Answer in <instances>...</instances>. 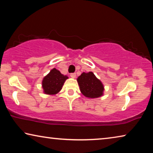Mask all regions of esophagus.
Listing matches in <instances>:
<instances>
[{
    "mask_svg": "<svg viewBox=\"0 0 153 153\" xmlns=\"http://www.w3.org/2000/svg\"><path fill=\"white\" fill-rule=\"evenodd\" d=\"M70 76L72 77V78H76V73H73L70 74Z\"/></svg>",
    "mask_w": 153,
    "mask_h": 153,
    "instance_id": "34e87169",
    "label": "esophagus"
}]
</instances>
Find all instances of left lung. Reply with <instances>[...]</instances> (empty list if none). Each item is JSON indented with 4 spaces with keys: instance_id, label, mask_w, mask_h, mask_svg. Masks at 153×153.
<instances>
[{
    "instance_id": "obj_1",
    "label": "left lung",
    "mask_w": 153,
    "mask_h": 153,
    "mask_svg": "<svg viewBox=\"0 0 153 153\" xmlns=\"http://www.w3.org/2000/svg\"><path fill=\"white\" fill-rule=\"evenodd\" d=\"M80 91L87 98H95L103 95L104 86L92 72H83L77 79Z\"/></svg>"
}]
</instances>
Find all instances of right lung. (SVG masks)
Segmentation results:
<instances>
[{
    "label": "right lung",
    "instance_id": "add662e5",
    "mask_svg": "<svg viewBox=\"0 0 153 153\" xmlns=\"http://www.w3.org/2000/svg\"><path fill=\"white\" fill-rule=\"evenodd\" d=\"M67 79H68V77L64 76L57 69L53 68L50 73L43 78L42 86L44 93L49 95L57 94L61 91Z\"/></svg>",
    "mask_w": 153,
    "mask_h": 153
}]
</instances>
